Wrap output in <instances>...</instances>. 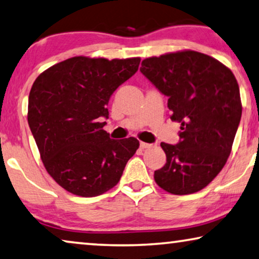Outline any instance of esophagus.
<instances>
[{
    "mask_svg": "<svg viewBox=\"0 0 259 259\" xmlns=\"http://www.w3.org/2000/svg\"><path fill=\"white\" fill-rule=\"evenodd\" d=\"M140 146L142 149H146V148H150L151 146V144H149V143H145V142H141Z\"/></svg>",
    "mask_w": 259,
    "mask_h": 259,
    "instance_id": "34e87169",
    "label": "esophagus"
}]
</instances>
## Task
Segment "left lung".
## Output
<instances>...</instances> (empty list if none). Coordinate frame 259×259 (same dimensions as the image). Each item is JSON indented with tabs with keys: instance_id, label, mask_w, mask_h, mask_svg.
<instances>
[{
	"instance_id": "obj_1",
	"label": "left lung",
	"mask_w": 259,
	"mask_h": 259,
	"mask_svg": "<svg viewBox=\"0 0 259 259\" xmlns=\"http://www.w3.org/2000/svg\"><path fill=\"white\" fill-rule=\"evenodd\" d=\"M142 74L167 96L171 119L180 123L178 144L160 143L166 164L157 185L176 195L199 192L225 166L242 116L237 80L219 60L196 51L142 61Z\"/></svg>"
}]
</instances>
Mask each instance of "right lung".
Instances as JSON below:
<instances>
[{"mask_svg":"<svg viewBox=\"0 0 259 259\" xmlns=\"http://www.w3.org/2000/svg\"><path fill=\"white\" fill-rule=\"evenodd\" d=\"M141 58L73 57L34 80L28 122L49 175L72 194L96 196L121 179L140 146L136 138L111 140L102 128L113 93L137 72Z\"/></svg>","mask_w":259,"mask_h":259,"instance_id":"1","label":"right lung"}]
</instances>
